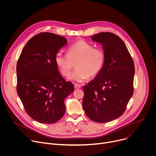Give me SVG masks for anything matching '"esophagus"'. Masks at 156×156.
Masks as SVG:
<instances>
[{"instance_id":"1","label":"esophagus","mask_w":156,"mask_h":156,"mask_svg":"<svg viewBox=\"0 0 156 156\" xmlns=\"http://www.w3.org/2000/svg\"><path fill=\"white\" fill-rule=\"evenodd\" d=\"M81 87V84H75V89H80Z\"/></svg>"}]
</instances>
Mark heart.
Segmentation results:
<instances>
[{"instance_id":"obj_1","label":"heart","mask_w":156,"mask_h":156,"mask_svg":"<svg viewBox=\"0 0 156 156\" xmlns=\"http://www.w3.org/2000/svg\"><path fill=\"white\" fill-rule=\"evenodd\" d=\"M67 54H56L55 62L62 74L69 76L75 63L76 70L69 80L81 83L89 77L98 75L102 70L105 61L104 51L94 48L93 44L84 40H79L67 49Z\"/></svg>"}]
</instances>
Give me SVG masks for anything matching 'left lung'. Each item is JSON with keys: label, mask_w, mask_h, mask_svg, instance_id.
Instances as JSON below:
<instances>
[{"label": "left lung", "mask_w": 156, "mask_h": 156, "mask_svg": "<svg viewBox=\"0 0 156 156\" xmlns=\"http://www.w3.org/2000/svg\"><path fill=\"white\" fill-rule=\"evenodd\" d=\"M102 44L105 61L101 72L83 87V107L86 115L98 123L123 115L134 92L135 65L122 39L110 32L92 36Z\"/></svg>", "instance_id": "obj_1"}]
</instances>
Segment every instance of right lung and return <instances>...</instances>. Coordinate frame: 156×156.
I'll use <instances>...</instances> for the list:
<instances>
[{
  "instance_id": "add662e5",
  "label": "right lung",
  "mask_w": 156,
  "mask_h": 156,
  "mask_svg": "<svg viewBox=\"0 0 156 156\" xmlns=\"http://www.w3.org/2000/svg\"><path fill=\"white\" fill-rule=\"evenodd\" d=\"M67 44L62 36L43 32L31 37L16 64V91L27 114L45 124L57 122L65 112L64 101L74 91L72 83L60 75L55 62Z\"/></svg>"
}]
</instances>
